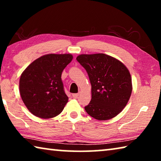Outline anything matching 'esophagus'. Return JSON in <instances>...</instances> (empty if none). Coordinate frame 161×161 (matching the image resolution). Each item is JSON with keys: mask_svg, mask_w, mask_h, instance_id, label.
<instances>
[{"mask_svg": "<svg viewBox=\"0 0 161 161\" xmlns=\"http://www.w3.org/2000/svg\"><path fill=\"white\" fill-rule=\"evenodd\" d=\"M79 95H80V93H76V94H72V97L74 98H77L79 97Z\"/></svg>", "mask_w": 161, "mask_h": 161, "instance_id": "obj_1", "label": "esophagus"}]
</instances>
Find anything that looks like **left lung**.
I'll return each instance as SVG.
<instances>
[{
    "instance_id": "obj_1",
    "label": "left lung",
    "mask_w": 161,
    "mask_h": 161,
    "mask_svg": "<svg viewBox=\"0 0 161 161\" xmlns=\"http://www.w3.org/2000/svg\"><path fill=\"white\" fill-rule=\"evenodd\" d=\"M77 60L86 69L92 85V99L84 107L86 113L99 121L118 115L132 92L131 77L127 67L103 53L80 54Z\"/></svg>"
}]
</instances>
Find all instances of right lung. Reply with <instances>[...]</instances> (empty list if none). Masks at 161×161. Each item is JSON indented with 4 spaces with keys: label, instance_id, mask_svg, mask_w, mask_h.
<instances>
[{
    "label": "right lung",
    "instance_id": "add662e5",
    "mask_svg": "<svg viewBox=\"0 0 161 161\" xmlns=\"http://www.w3.org/2000/svg\"><path fill=\"white\" fill-rule=\"evenodd\" d=\"M71 54H48L35 59L22 73L19 82L23 103L33 115L50 119L60 114L68 102L62 72L72 60Z\"/></svg>",
    "mask_w": 161,
    "mask_h": 161
}]
</instances>
